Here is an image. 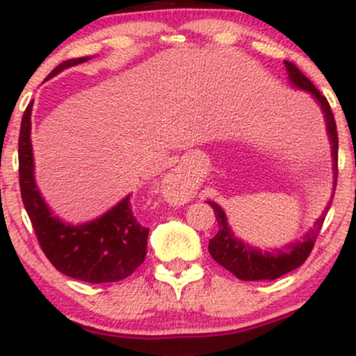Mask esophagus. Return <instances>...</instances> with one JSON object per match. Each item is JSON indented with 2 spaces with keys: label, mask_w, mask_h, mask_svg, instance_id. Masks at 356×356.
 <instances>
[{
  "label": "esophagus",
  "mask_w": 356,
  "mask_h": 356,
  "mask_svg": "<svg viewBox=\"0 0 356 356\" xmlns=\"http://www.w3.org/2000/svg\"><path fill=\"white\" fill-rule=\"evenodd\" d=\"M164 187H165L167 195H169V197L175 202L189 201L191 195H192L189 184L184 181L182 175L177 172H172V174L167 175V177L164 179Z\"/></svg>",
  "instance_id": "obj_1"
}]
</instances>
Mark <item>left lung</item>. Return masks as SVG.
<instances>
[{"instance_id":"1","label":"left lung","mask_w":356,"mask_h":356,"mask_svg":"<svg viewBox=\"0 0 356 356\" xmlns=\"http://www.w3.org/2000/svg\"><path fill=\"white\" fill-rule=\"evenodd\" d=\"M286 72H288V80L293 87L298 90L308 92L314 100L320 105L323 117H325L326 132H328L330 144H332V159H333V194L334 187H337V175H338V134L337 124H334V117L332 108H330L328 100L321 95L318 90L306 76L298 70L296 65L291 61H284ZM333 197V195H332ZM209 206L214 209L216 219H218L219 231L209 241V252L214 257L216 263L226 268L232 275L243 281H261V280H276V277L286 275V273L293 271V269L300 268L305 263L306 257L309 256L314 246V241L318 238L323 220L326 218L332 201L326 204L325 211L321 212L320 218L314 222L313 229H309L305 234L303 241H295V243L286 244L281 249H269L263 251L257 249L251 244L244 243L243 239L234 234L231 226L227 224L226 212L220 209L219 204L209 201Z\"/></svg>"}]
</instances>
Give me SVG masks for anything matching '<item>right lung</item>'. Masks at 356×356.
Returning a JSON list of instances; mask_svg holds the SVG:
<instances>
[{"label":"right lung","mask_w":356,"mask_h":356,"mask_svg":"<svg viewBox=\"0 0 356 356\" xmlns=\"http://www.w3.org/2000/svg\"><path fill=\"white\" fill-rule=\"evenodd\" d=\"M87 60L90 56L63 61L47 80ZM31 110L33 102L24 110L19 129V189L24 209L44 256L60 273L87 283H115L125 280L144 263L149 238V229L134 216L130 195L100 218L83 224L65 222L53 214L35 181Z\"/></svg>","instance_id":"add662e5"}]
</instances>
